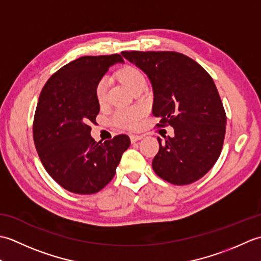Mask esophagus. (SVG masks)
<instances>
[{
  "label": "esophagus",
  "mask_w": 261,
  "mask_h": 261,
  "mask_svg": "<svg viewBox=\"0 0 261 261\" xmlns=\"http://www.w3.org/2000/svg\"><path fill=\"white\" fill-rule=\"evenodd\" d=\"M130 139H131V142H137L142 139V136H138V135H131L130 136Z\"/></svg>",
  "instance_id": "obj_1"
}]
</instances>
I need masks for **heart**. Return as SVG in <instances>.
Returning a JSON list of instances; mask_svg holds the SVG:
<instances>
[{
  "mask_svg": "<svg viewBox=\"0 0 261 261\" xmlns=\"http://www.w3.org/2000/svg\"><path fill=\"white\" fill-rule=\"evenodd\" d=\"M119 77L131 91L146 84V77L142 71L136 67H132V66H126V67L122 68L119 71ZM108 86L107 77H103L97 82L95 86V96L99 104H103L107 101ZM142 114L143 110L141 108H120L113 114V122L116 125L126 127V129H136L140 123Z\"/></svg>",
  "mask_w": 261,
  "mask_h": 261,
  "instance_id": "b5f03b06",
  "label": "heart"
}]
</instances>
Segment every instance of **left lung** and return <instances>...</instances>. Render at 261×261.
Masks as SVG:
<instances>
[{
  "mask_svg": "<svg viewBox=\"0 0 261 261\" xmlns=\"http://www.w3.org/2000/svg\"><path fill=\"white\" fill-rule=\"evenodd\" d=\"M150 80L152 114L157 125L174 127L175 136L158 138L152 168L174 185L198 180L219 159L226 115L212 77L195 60L176 51H122Z\"/></svg>",
  "mask_w": 261,
  "mask_h": 261,
  "instance_id": "8db88e82",
  "label": "left lung"
}]
</instances>
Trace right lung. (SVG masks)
<instances>
[{
	"instance_id": "add662e5",
	"label": "right lung",
	"mask_w": 261,
	"mask_h": 261,
	"mask_svg": "<svg viewBox=\"0 0 261 261\" xmlns=\"http://www.w3.org/2000/svg\"><path fill=\"white\" fill-rule=\"evenodd\" d=\"M119 54L84 56L56 71L43 86L33 119V141L43 167L71 193L94 194L112 180L130 146L126 135L96 142L91 137L99 103L95 86Z\"/></svg>"
}]
</instances>
